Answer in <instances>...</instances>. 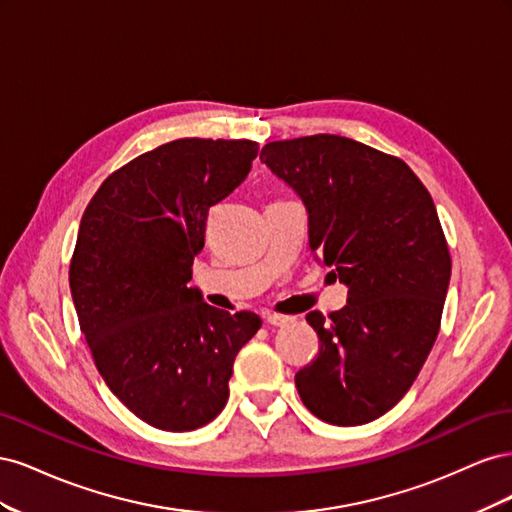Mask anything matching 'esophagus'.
Listing matches in <instances>:
<instances>
[{"instance_id":"34e87169","label":"esophagus","mask_w":512,"mask_h":512,"mask_svg":"<svg viewBox=\"0 0 512 512\" xmlns=\"http://www.w3.org/2000/svg\"><path fill=\"white\" fill-rule=\"evenodd\" d=\"M267 324H271V327H286V324L292 322V316H284V314H267L265 316Z\"/></svg>"}]
</instances>
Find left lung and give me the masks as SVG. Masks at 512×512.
I'll use <instances>...</instances> for the list:
<instances>
[{
    "mask_svg": "<svg viewBox=\"0 0 512 512\" xmlns=\"http://www.w3.org/2000/svg\"><path fill=\"white\" fill-rule=\"evenodd\" d=\"M260 160L309 213V247L348 286V303L305 320L318 354L294 376L305 408L352 427L408 393L436 342L451 254L431 194L389 153L337 134L267 143Z\"/></svg>",
    "mask_w": 512,
    "mask_h": 512,
    "instance_id": "8db88e82",
    "label": "left lung"
}]
</instances>
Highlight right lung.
<instances>
[{"instance_id":"add662e5","label":"right lung","mask_w":512,"mask_h":512,"mask_svg":"<svg viewBox=\"0 0 512 512\" xmlns=\"http://www.w3.org/2000/svg\"><path fill=\"white\" fill-rule=\"evenodd\" d=\"M256 156L247 138H179L108 175L83 213L70 260L81 331L108 389L156 429L211 423L237 352L262 324L188 286L209 209L239 188Z\"/></svg>"}]
</instances>
